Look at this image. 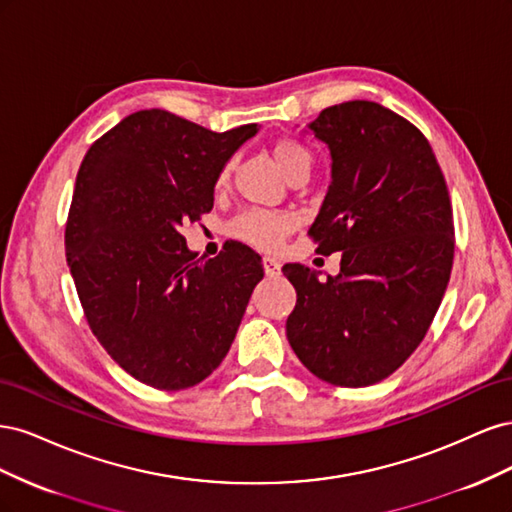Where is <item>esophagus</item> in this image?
I'll return each instance as SVG.
<instances>
[{
    "mask_svg": "<svg viewBox=\"0 0 512 512\" xmlns=\"http://www.w3.org/2000/svg\"><path fill=\"white\" fill-rule=\"evenodd\" d=\"M262 267H265L267 277H280L282 275V265L275 258H269V256L262 258Z\"/></svg>",
    "mask_w": 512,
    "mask_h": 512,
    "instance_id": "1",
    "label": "esophagus"
}]
</instances>
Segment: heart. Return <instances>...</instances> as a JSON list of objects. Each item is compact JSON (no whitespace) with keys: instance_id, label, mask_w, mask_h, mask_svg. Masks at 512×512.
Listing matches in <instances>:
<instances>
[{"instance_id":"obj_1","label":"heart","mask_w":512,"mask_h":512,"mask_svg":"<svg viewBox=\"0 0 512 512\" xmlns=\"http://www.w3.org/2000/svg\"><path fill=\"white\" fill-rule=\"evenodd\" d=\"M271 156L277 168L282 170L286 179L299 173H309V166H312V156H309L307 149L292 141V138H277L271 145ZM230 177V164L222 168L218 177V185H226ZM294 228V220L286 213H275V211H245L239 218L230 224V235L237 237L245 243H250L260 250H277L290 235Z\"/></svg>"}]
</instances>
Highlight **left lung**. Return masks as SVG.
<instances>
[{
  "instance_id": "8db88e82",
  "label": "left lung",
  "mask_w": 512,
  "mask_h": 512,
  "mask_svg": "<svg viewBox=\"0 0 512 512\" xmlns=\"http://www.w3.org/2000/svg\"><path fill=\"white\" fill-rule=\"evenodd\" d=\"M307 128L331 153L309 237L342 262L327 282L284 265L297 290L286 335L314 376L356 389L404 365L438 312L455 256L451 196L423 132L378 102L329 106Z\"/></svg>"
}]
</instances>
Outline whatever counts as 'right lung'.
<instances>
[{
  "instance_id": "1",
  "label": "right lung",
  "mask_w": 512,
  "mask_h": 512,
  "mask_svg": "<svg viewBox=\"0 0 512 512\" xmlns=\"http://www.w3.org/2000/svg\"><path fill=\"white\" fill-rule=\"evenodd\" d=\"M256 132H211L149 108L100 136L76 175L66 258L85 318L111 359L153 389H188L224 361L265 275L243 243L207 260L181 235L213 209L222 168Z\"/></svg>"
}]
</instances>
